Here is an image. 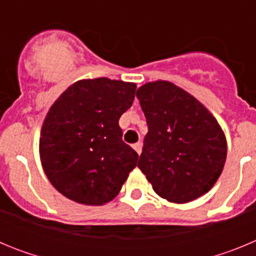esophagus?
I'll list each match as a JSON object with an SVG mask.
<instances>
[{"label":"esophagus","instance_id":"esophagus-1","mask_svg":"<svg viewBox=\"0 0 256 256\" xmlns=\"http://www.w3.org/2000/svg\"><path fill=\"white\" fill-rule=\"evenodd\" d=\"M133 148H134V150L137 151V154L140 155V154H141V151H142V144H140V142H138V144H133Z\"/></svg>","mask_w":256,"mask_h":256}]
</instances>
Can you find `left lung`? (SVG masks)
<instances>
[{"label": "left lung", "instance_id": "left-lung-1", "mask_svg": "<svg viewBox=\"0 0 256 256\" xmlns=\"http://www.w3.org/2000/svg\"><path fill=\"white\" fill-rule=\"evenodd\" d=\"M137 98L148 128L138 168L154 191L177 204L206 194L227 158L216 118L188 92L165 80L140 87Z\"/></svg>", "mask_w": 256, "mask_h": 256}]
</instances>
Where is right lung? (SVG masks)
Returning <instances> with one entry per match:
<instances>
[{
	"mask_svg": "<svg viewBox=\"0 0 256 256\" xmlns=\"http://www.w3.org/2000/svg\"><path fill=\"white\" fill-rule=\"evenodd\" d=\"M134 94V83L83 79L51 106L40 130V155L47 178L65 198L104 205L119 194L138 160L119 126Z\"/></svg>",
	"mask_w": 256,
	"mask_h": 256,
	"instance_id": "1",
	"label": "right lung"
}]
</instances>
